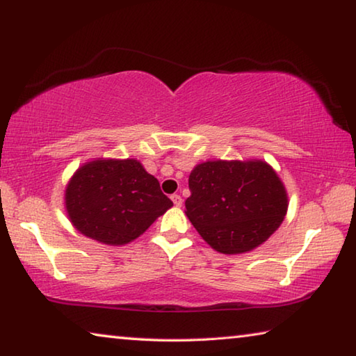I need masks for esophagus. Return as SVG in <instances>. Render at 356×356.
<instances>
[{
  "mask_svg": "<svg viewBox=\"0 0 356 356\" xmlns=\"http://www.w3.org/2000/svg\"><path fill=\"white\" fill-rule=\"evenodd\" d=\"M171 200H172L174 206H176V207H180V206H182V202H184V200H182V197H180L179 195H172Z\"/></svg>",
  "mask_w": 356,
  "mask_h": 356,
  "instance_id": "obj_1",
  "label": "esophagus"
}]
</instances>
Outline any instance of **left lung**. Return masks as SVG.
I'll return each instance as SVG.
<instances>
[{
  "label": "left lung",
  "mask_w": 356,
  "mask_h": 356,
  "mask_svg": "<svg viewBox=\"0 0 356 356\" xmlns=\"http://www.w3.org/2000/svg\"><path fill=\"white\" fill-rule=\"evenodd\" d=\"M185 215L222 254H242L267 242L281 226L289 200L267 161L209 160L193 168Z\"/></svg>",
  "instance_id": "8db88e82"
}]
</instances>
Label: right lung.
I'll list each match as a JSON object with an SVG mask.
<instances>
[{"label":"right lung","mask_w":356,"mask_h":356,"mask_svg":"<svg viewBox=\"0 0 356 356\" xmlns=\"http://www.w3.org/2000/svg\"><path fill=\"white\" fill-rule=\"evenodd\" d=\"M64 206L78 232L119 246L134 242L172 207L160 184L135 159H95L65 185Z\"/></svg>","instance_id":"right-lung-1"}]
</instances>
